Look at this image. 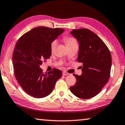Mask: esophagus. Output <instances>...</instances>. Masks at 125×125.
Listing matches in <instances>:
<instances>
[{
  "instance_id": "34e87169",
  "label": "esophagus",
  "mask_w": 125,
  "mask_h": 125,
  "mask_svg": "<svg viewBox=\"0 0 125 125\" xmlns=\"http://www.w3.org/2000/svg\"><path fill=\"white\" fill-rule=\"evenodd\" d=\"M69 74L68 73H67L66 72H63V73H62V75H64V76L68 75H69Z\"/></svg>"
}]
</instances>
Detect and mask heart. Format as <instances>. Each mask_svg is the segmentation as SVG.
I'll return each instance as SVG.
<instances>
[{
    "instance_id": "b5f03b06",
    "label": "heart",
    "mask_w": 125,
    "mask_h": 125,
    "mask_svg": "<svg viewBox=\"0 0 125 125\" xmlns=\"http://www.w3.org/2000/svg\"><path fill=\"white\" fill-rule=\"evenodd\" d=\"M63 40L66 43V45L67 47H69L71 46L74 45V44L77 43V41H76V39L74 37H70V36H65L63 37ZM57 45V41L56 40H53L50 43V50L51 52H53L56 49Z\"/></svg>"
}]
</instances>
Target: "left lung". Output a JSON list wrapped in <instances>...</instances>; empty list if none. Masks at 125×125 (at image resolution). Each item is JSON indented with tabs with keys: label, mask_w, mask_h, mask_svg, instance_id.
Here are the masks:
<instances>
[{
	"label": "left lung",
	"mask_w": 125,
	"mask_h": 125,
	"mask_svg": "<svg viewBox=\"0 0 125 125\" xmlns=\"http://www.w3.org/2000/svg\"><path fill=\"white\" fill-rule=\"evenodd\" d=\"M70 33L79 43L77 61L83 65L81 75L74 74L76 81L70 91L79 98H91L108 81L112 65L110 51L99 36L87 28L73 30Z\"/></svg>",
	"instance_id": "1"
}]
</instances>
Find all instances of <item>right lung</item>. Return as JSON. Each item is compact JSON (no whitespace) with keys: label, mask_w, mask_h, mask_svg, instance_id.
Masks as SVG:
<instances>
[{"label":"right lung","mask_w":125,"mask_h":125,"mask_svg":"<svg viewBox=\"0 0 125 125\" xmlns=\"http://www.w3.org/2000/svg\"><path fill=\"white\" fill-rule=\"evenodd\" d=\"M64 31L62 28L38 27L23 34L17 41L12 56L15 77L32 97L41 98L49 95L62 76V72L56 68L44 73L40 66L51 56V42Z\"/></svg>","instance_id":"obj_1"}]
</instances>
